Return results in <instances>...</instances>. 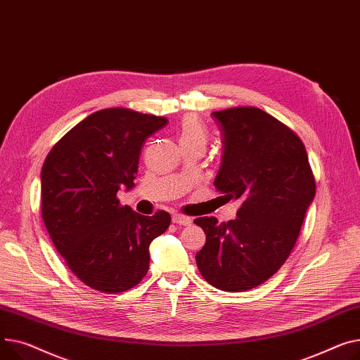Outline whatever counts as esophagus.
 I'll list each match as a JSON object with an SVG mask.
<instances>
[{"label":"esophagus","mask_w":360,"mask_h":360,"mask_svg":"<svg viewBox=\"0 0 360 360\" xmlns=\"http://www.w3.org/2000/svg\"><path fill=\"white\" fill-rule=\"evenodd\" d=\"M172 221L179 226H189L191 223H193V220H191L188 215H184V214H175L172 217Z\"/></svg>","instance_id":"obj_1"}]
</instances>
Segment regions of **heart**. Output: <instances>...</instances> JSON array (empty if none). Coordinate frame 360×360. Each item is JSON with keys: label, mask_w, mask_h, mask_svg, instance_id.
Masks as SVG:
<instances>
[{"label": "heart", "mask_w": 360, "mask_h": 360, "mask_svg": "<svg viewBox=\"0 0 360 360\" xmlns=\"http://www.w3.org/2000/svg\"><path fill=\"white\" fill-rule=\"evenodd\" d=\"M181 143H207V131L200 118L194 114H188L182 118L179 126Z\"/></svg>", "instance_id": "b5f03b06"}]
</instances>
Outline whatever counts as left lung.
Segmentation results:
<instances>
[{
	"label": "left lung",
	"instance_id": "8db88e82",
	"mask_svg": "<svg viewBox=\"0 0 360 360\" xmlns=\"http://www.w3.org/2000/svg\"><path fill=\"white\" fill-rule=\"evenodd\" d=\"M211 115L224 139L214 185L242 204L231 221L194 220L205 233L195 260L215 288L243 292L266 282L291 255L316 179L302 140L274 115L250 105Z\"/></svg>",
	"mask_w": 360,
	"mask_h": 360
}]
</instances>
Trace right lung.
Returning a JSON list of instances; mask_svg holds the SVG:
<instances>
[{
    "instance_id": "1",
    "label": "right lung",
    "mask_w": 360,
    "mask_h": 360,
    "mask_svg": "<svg viewBox=\"0 0 360 360\" xmlns=\"http://www.w3.org/2000/svg\"><path fill=\"white\" fill-rule=\"evenodd\" d=\"M167 118L115 107L89 114L46 156L41 217L68 268L89 288L124 292L146 276L149 245L171 215H141L117 198L134 186L148 137Z\"/></svg>"
}]
</instances>
